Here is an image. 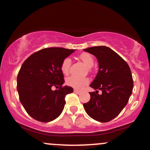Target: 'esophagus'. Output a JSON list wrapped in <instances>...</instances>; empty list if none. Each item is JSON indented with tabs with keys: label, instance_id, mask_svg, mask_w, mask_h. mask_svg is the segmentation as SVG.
Segmentation results:
<instances>
[{
	"label": "esophagus",
	"instance_id": "obj_1",
	"mask_svg": "<svg viewBox=\"0 0 150 150\" xmlns=\"http://www.w3.org/2000/svg\"><path fill=\"white\" fill-rule=\"evenodd\" d=\"M74 92H76V93H77V94H80V93H81V91L78 90V89H74Z\"/></svg>",
	"mask_w": 150,
	"mask_h": 150
}]
</instances>
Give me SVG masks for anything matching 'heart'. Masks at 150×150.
<instances>
[{
    "label": "heart",
    "mask_w": 150,
    "mask_h": 150,
    "mask_svg": "<svg viewBox=\"0 0 150 150\" xmlns=\"http://www.w3.org/2000/svg\"><path fill=\"white\" fill-rule=\"evenodd\" d=\"M79 59L81 61H83L84 64L90 69V68L93 66L94 64V60L92 55H89V53H81V55L79 56ZM71 61L69 58H66L63 60L62 63L61 65V71L64 74H67L69 72V69L71 67ZM67 85L72 86L73 88L77 89H81L84 87V86L87 85L89 82V79L86 77H77L75 76H71L68 77L66 79V81Z\"/></svg>",
    "instance_id": "b5f03b06"
}]
</instances>
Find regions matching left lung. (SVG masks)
Here are the masks:
<instances>
[{
    "label": "left lung",
    "mask_w": 150,
    "mask_h": 150,
    "mask_svg": "<svg viewBox=\"0 0 150 150\" xmlns=\"http://www.w3.org/2000/svg\"><path fill=\"white\" fill-rule=\"evenodd\" d=\"M84 51L95 55L99 71L90 84L96 92H89L90 100L84 103L86 113L103 123L115 118L126 105L133 90V78L127 63L106 46L88 47ZM98 90L102 91L101 95Z\"/></svg>",
    "instance_id": "left-lung-1"
}]
</instances>
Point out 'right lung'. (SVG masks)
<instances>
[{
	"label": "right lung",
	"instance_id": "obj_1",
	"mask_svg": "<svg viewBox=\"0 0 150 150\" xmlns=\"http://www.w3.org/2000/svg\"><path fill=\"white\" fill-rule=\"evenodd\" d=\"M74 51L47 47L34 52L23 63L17 75V91L23 107L34 119L50 122L62 112L65 97L74 89L63 86L64 76L61 65ZM53 86L57 88L54 91Z\"/></svg>",
	"mask_w": 150,
	"mask_h": 150
}]
</instances>
